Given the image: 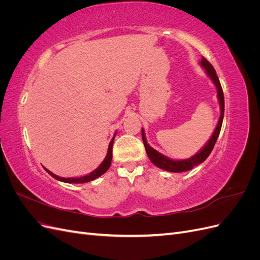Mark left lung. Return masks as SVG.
Instances as JSON below:
<instances>
[{
  "instance_id": "obj_1",
  "label": "left lung",
  "mask_w": 260,
  "mask_h": 260,
  "mask_svg": "<svg viewBox=\"0 0 260 260\" xmlns=\"http://www.w3.org/2000/svg\"><path fill=\"white\" fill-rule=\"evenodd\" d=\"M201 66L204 69H205L206 74L208 75V77L210 78L211 81L214 82V84L216 85V88H217V98H218L219 104H220V117H219V120H218V123H217V127H216L214 133H212V136L209 139L208 142L205 144V146H204L198 154H195L194 156L190 157V158L182 159V160L170 159V158H168L167 156L160 154L159 152H157L156 149H154L153 147L149 146V144L146 142L144 130L142 129V140H143V143H144V146H145L146 154L148 155L149 159H151V161L155 165V166H157L160 169L167 170V171H170V172H183V171L191 170L193 167L198 166V165H200L203 161L206 160V158L211 153L212 148H214V146L216 144V141L219 137V133H220V130H221V125H222L223 115H224L223 91H222V88H221V84H220L219 78L216 75L215 68L212 67V65L205 57L202 58Z\"/></svg>"
}]
</instances>
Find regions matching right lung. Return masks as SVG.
Instances as JSON below:
<instances>
[{
    "instance_id": "add662e5",
    "label": "right lung",
    "mask_w": 260,
    "mask_h": 260,
    "mask_svg": "<svg viewBox=\"0 0 260 260\" xmlns=\"http://www.w3.org/2000/svg\"><path fill=\"white\" fill-rule=\"evenodd\" d=\"M116 135V133H115ZM115 138V136H114ZM114 138L112 139L111 143H109L108 145V152H107V155L105 157V159L102 161V164L100 165V166L95 169L93 170L92 172H90L89 175L86 176H83V177H80V178H61V177H58L56 175H54L53 172H51L50 170H48L46 168L45 171L48 172V174L50 176H52L53 178H55L58 181H61V182H66V183H85V182H89V181H92V180H95L96 178L101 177L103 174H105V172L108 170V168L111 167V164H112V158H113V143H114Z\"/></svg>"
}]
</instances>
